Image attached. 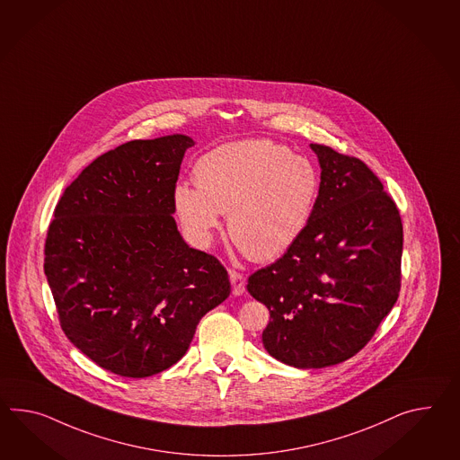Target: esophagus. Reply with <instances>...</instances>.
I'll return each instance as SVG.
<instances>
[{
  "label": "esophagus",
  "instance_id": "1",
  "mask_svg": "<svg viewBox=\"0 0 460 460\" xmlns=\"http://www.w3.org/2000/svg\"><path fill=\"white\" fill-rule=\"evenodd\" d=\"M229 280L233 284V294L234 296H243L246 291V279L241 272L237 270H229Z\"/></svg>",
  "mask_w": 460,
  "mask_h": 460
}]
</instances>
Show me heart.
Masks as SVG:
<instances>
[{
	"label": "heart",
	"instance_id": "obj_1",
	"mask_svg": "<svg viewBox=\"0 0 460 460\" xmlns=\"http://www.w3.org/2000/svg\"><path fill=\"white\" fill-rule=\"evenodd\" d=\"M196 186L180 182L174 208L181 225L208 246L229 214L235 246L254 261L282 256L303 235L319 192L313 163L270 139H243L216 147L198 161Z\"/></svg>",
	"mask_w": 460,
	"mask_h": 460
}]
</instances>
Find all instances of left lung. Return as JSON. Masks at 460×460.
I'll return each instance as SVG.
<instances>
[{"label":"left lung","instance_id":"8db88e82","mask_svg":"<svg viewBox=\"0 0 460 460\" xmlns=\"http://www.w3.org/2000/svg\"><path fill=\"white\" fill-rule=\"evenodd\" d=\"M311 149L321 166L311 221L282 258L247 280L270 309L264 349L297 369L356 356L401 289L402 223L393 198L358 157Z\"/></svg>","mask_w":460,"mask_h":460}]
</instances>
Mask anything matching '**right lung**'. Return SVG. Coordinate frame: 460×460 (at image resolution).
I'll list each match as a JSON object with an SVG mask.
<instances>
[{"instance_id": "add662e5", "label": "right lung", "mask_w": 460, "mask_h": 460, "mask_svg": "<svg viewBox=\"0 0 460 460\" xmlns=\"http://www.w3.org/2000/svg\"><path fill=\"white\" fill-rule=\"evenodd\" d=\"M190 136L136 139L83 169L48 229L45 274L67 339L112 374L143 379L176 364L231 284L172 217Z\"/></svg>"}]
</instances>
